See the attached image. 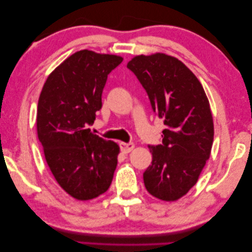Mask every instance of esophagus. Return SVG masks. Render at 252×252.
<instances>
[{
	"instance_id": "esophagus-1",
	"label": "esophagus",
	"mask_w": 252,
	"mask_h": 252,
	"mask_svg": "<svg viewBox=\"0 0 252 252\" xmlns=\"http://www.w3.org/2000/svg\"><path fill=\"white\" fill-rule=\"evenodd\" d=\"M119 146H121V150L123 153H129V152L133 151V148L135 147L133 143H123V142L119 144Z\"/></svg>"
}]
</instances>
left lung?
Segmentation results:
<instances>
[{
    "mask_svg": "<svg viewBox=\"0 0 252 252\" xmlns=\"http://www.w3.org/2000/svg\"><path fill=\"white\" fill-rule=\"evenodd\" d=\"M127 68L165 125L162 144L148 145L153 159L143 174L144 184L158 199L176 201L194 187L211 153L214 129L208 97L194 73L174 57L137 56Z\"/></svg>",
    "mask_w": 252,
    "mask_h": 252,
    "instance_id": "obj_1",
    "label": "left lung"
}]
</instances>
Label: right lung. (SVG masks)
I'll return each instance as SVG.
<instances>
[{"label": "right lung", "instance_id": "add662e5", "mask_svg": "<svg viewBox=\"0 0 252 252\" xmlns=\"http://www.w3.org/2000/svg\"><path fill=\"white\" fill-rule=\"evenodd\" d=\"M123 58L81 50L48 77L40 94L36 130L58 184L77 200H92L110 187L119 146L92 133L107 77Z\"/></svg>", "mask_w": 252, "mask_h": 252}]
</instances>
